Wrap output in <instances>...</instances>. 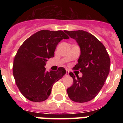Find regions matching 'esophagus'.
Segmentation results:
<instances>
[{"label": "esophagus", "mask_w": 123, "mask_h": 123, "mask_svg": "<svg viewBox=\"0 0 123 123\" xmlns=\"http://www.w3.org/2000/svg\"><path fill=\"white\" fill-rule=\"evenodd\" d=\"M69 71H68V70H66V75H66V76H68V75H69Z\"/></svg>", "instance_id": "34e87169"}]
</instances>
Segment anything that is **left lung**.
Listing matches in <instances>:
<instances>
[{"label": "left lung", "instance_id": "left-lung-1", "mask_svg": "<svg viewBox=\"0 0 123 123\" xmlns=\"http://www.w3.org/2000/svg\"><path fill=\"white\" fill-rule=\"evenodd\" d=\"M75 39L80 48V55L73 69L79 70L82 77L73 79V85L67 89L68 96L72 101L84 103L96 96L103 86L110 71L111 59L105 46L91 34L84 31H64Z\"/></svg>", "mask_w": 123, "mask_h": 123}]
</instances>
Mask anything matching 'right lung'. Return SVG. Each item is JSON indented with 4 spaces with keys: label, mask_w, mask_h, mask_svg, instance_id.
<instances>
[{
    "label": "right lung",
    "mask_w": 123,
    "mask_h": 123,
    "mask_svg": "<svg viewBox=\"0 0 123 123\" xmlns=\"http://www.w3.org/2000/svg\"><path fill=\"white\" fill-rule=\"evenodd\" d=\"M69 37L62 31L42 30L34 34L20 46L13 62V76L21 93L30 101L41 102L50 95L55 82L66 74L62 67L46 71L48 59L54 57L58 43Z\"/></svg>",
    "instance_id": "right-lung-1"
}]
</instances>
